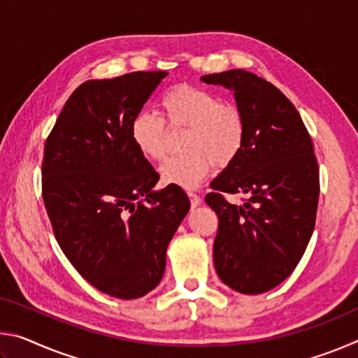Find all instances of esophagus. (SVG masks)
I'll list each match as a JSON object with an SVG mask.
<instances>
[{"instance_id": "34e87169", "label": "esophagus", "mask_w": 358, "mask_h": 358, "mask_svg": "<svg viewBox=\"0 0 358 358\" xmlns=\"http://www.w3.org/2000/svg\"><path fill=\"white\" fill-rule=\"evenodd\" d=\"M187 197H189V201H191V205H192V208H196L197 205H201V202H202V199H201V196H197V194H194V192H187Z\"/></svg>"}]
</instances>
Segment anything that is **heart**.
Segmentation results:
<instances>
[{
	"label": "heart",
	"mask_w": 358,
	"mask_h": 358,
	"mask_svg": "<svg viewBox=\"0 0 358 358\" xmlns=\"http://www.w3.org/2000/svg\"><path fill=\"white\" fill-rule=\"evenodd\" d=\"M161 107L169 124L187 126L183 137L186 151L171 156L161 166L164 183L196 187L213 164L229 166L243 148V115L237 107L221 104L215 93L191 85H178L162 96ZM129 136L143 157L150 161L164 159L166 124L159 115L150 110L136 113L129 124Z\"/></svg>",
	"instance_id": "b5f03b06"
}]
</instances>
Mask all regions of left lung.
<instances>
[{
	"instance_id": "1",
	"label": "left lung",
	"mask_w": 358,
	"mask_h": 358,
	"mask_svg": "<svg viewBox=\"0 0 358 358\" xmlns=\"http://www.w3.org/2000/svg\"><path fill=\"white\" fill-rule=\"evenodd\" d=\"M201 80L234 92L246 123L240 155L205 196L220 220L216 273L240 294H264L295 270L316 224L319 166L311 137L292 102L262 77L230 69ZM226 193L247 199L235 206Z\"/></svg>"
}]
</instances>
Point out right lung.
Segmentation results:
<instances>
[{
    "instance_id": "obj_1",
    "label": "right lung",
    "mask_w": 358,
    "mask_h": 358,
    "mask_svg": "<svg viewBox=\"0 0 358 358\" xmlns=\"http://www.w3.org/2000/svg\"><path fill=\"white\" fill-rule=\"evenodd\" d=\"M166 71L82 83L48 134L42 197L59 248L101 292L138 299L166 270V251L189 211L180 186L155 191L159 175L129 136Z\"/></svg>"
}]
</instances>
